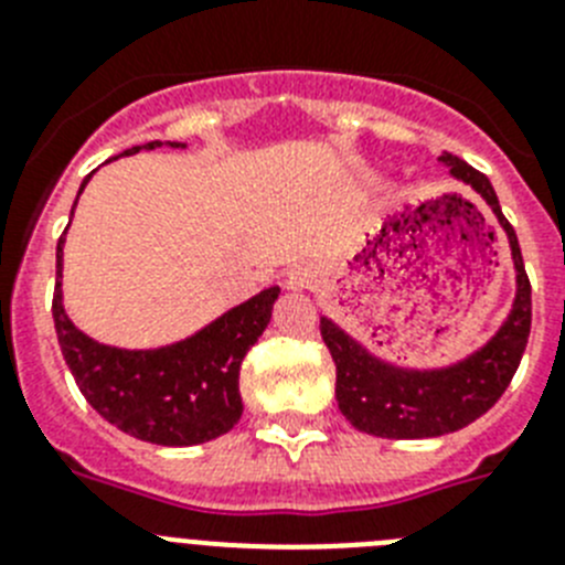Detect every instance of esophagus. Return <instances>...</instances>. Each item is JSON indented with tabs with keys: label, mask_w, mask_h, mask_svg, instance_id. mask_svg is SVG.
<instances>
[{
	"label": "esophagus",
	"mask_w": 565,
	"mask_h": 565,
	"mask_svg": "<svg viewBox=\"0 0 565 565\" xmlns=\"http://www.w3.org/2000/svg\"><path fill=\"white\" fill-rule=\"evenodd\" d=\"M317 282H319V271L313 266H308V263H302V266H294L291 271H288V279H286V286L294 288V291L313 288Z\"/></svg>",
	"instance_id": "obj_1"
}]
</instances>
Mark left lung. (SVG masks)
I'll use <instances>...</instances> for the list:
<instances>
[{"label":"left lung","instance_id":"obj_1","mask_svg":"<svg viewBox=\"0 0 565 565\" xmlns=\"http://www.w3.org/2000/svg\"><path fill=\"white\" fill-rule=\"evenodd\" d=\"M441 161L450 167L458 181L469 183L481 194L507 232L518 271L515 306L501 331L489 339V344H483L476 356L463 359L447 371L430 373L398 371L379 362L362 344L339 331L331 319H319L322 342L328 344L337 364L339 411L356 430L371 433V436L433 438L461 430L481 418L503 396L526 351L529 328H532V286L523 268L515 228L503 217L498 194L487 174L450 152L441 154Z\"/></svg>","mask_w":565,"mask_h":565}]
</instances>
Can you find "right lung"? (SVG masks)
Returning <instances> with one entry per match:
<instances>
[{"mask_svg":"<svg viewBox=\"0 0 565 565\" xmlns=\"http://www.w3.org/2000/svg\"><path fill=\"white\" fill-rule=\"evenodd\" d=\"M154 147H161V141H149L121 154ZM87 181L89 178H84L82 189ZM62 243L64 234L56 246L53 322L64 362L93 411L118 430L163 447L203 444L232 430L243 413L239 364L266 331L279 288L259 291L178 344L158 351H121L84 337L64 313Z\"/></svg>","mask_w":565,"mask_h":565,"instance_id":"1","label":"right lung"}]
</instances>
